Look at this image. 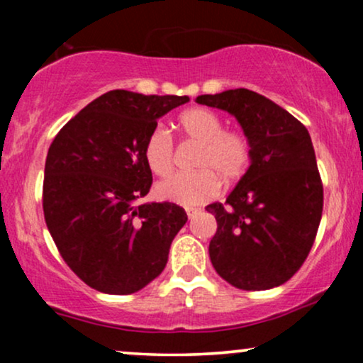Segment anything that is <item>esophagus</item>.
<instances>
[{"instance_id":"obj_1","label":"esophagus","mask_w":363,"mask_h":363,"mask_svg":"<svg viewBox=\"0 0 363 363\" xmlns=\"http://www.w3.org/2000/svg\"><path fill=\"white\" fill-rule=\"evenodd\" d=\"M201 210H198V208H186V213H187V218H193L199 213Z\"/></svg>"}]
</instances>
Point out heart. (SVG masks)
Returning a JSON list of instances; mask_svg holds the SVG:
<instances>
[{
    "label": "heart",
    "instance_id": "obj_1",
    "mask_svg": "<svg viewBox=\"0 0 363 363\" xmlns=\"http://www.w3.org/2000/svg\"><path fill=\"white\" fill-rule=\"evenodd\" d=\"M179 126L189 140L198 141L193 165L196 170L174 174L158 182L155 194L164 201L194 206L210 201L220 191V179L225 184L240 181L252 160L251 141L242 131L223 129V121L206 107H194L179 118ZM147 167L155 176H167L176 162V148L170 133L155 126L143 145Z\"/></svg>",
    "mask_w": 363,
    "mask_h": 363
}]
</instances>
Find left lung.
I'll return each instance as SVG.
<instances>
[{"mask_svg": "<svg viewBox=\"0 0 363 363\" xmlns=\"http://www.w3.org/2000/svg\"><path fill=\"white\" fill-rule=\"evenodd\" d=\"M196 102L235 116L252 147L251 167L227 201L206 206L216 218L211 264L235 289L283 285L309 256L323 215V181L309 131L247 89L199 95Z\"/></svg>", "mask_w": 363, "mask_h": 363, "instance_id": "1", "label": "left lung"}]
</instances>
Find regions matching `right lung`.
I'll list each match as a JSON object with an SVG mask.
<instances>
[{
	"label": "right lung",
	"instance_id": "obj_1",
	"mask_svg": "<svg viewBox=\"0 0 363 363\" xmlns=\"http://www.w3.org/2000/svg\"><path fill=\"white\" fill-rule=\"evenodd\" d=\"M189 97L111 90L69 119L45 158L44 218L66 264L91 289L135 294L164 272L187 215L138 199L152 187L143 145Z\"/></svg>",
	"mask_w": 363,
	"mask_h": 363
}]
</instances>
